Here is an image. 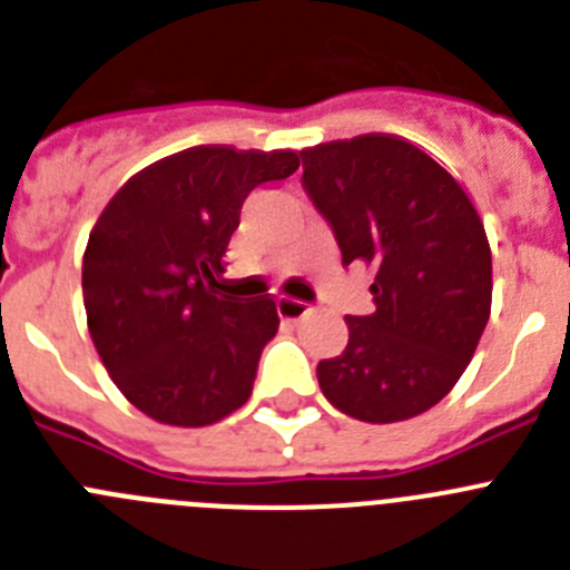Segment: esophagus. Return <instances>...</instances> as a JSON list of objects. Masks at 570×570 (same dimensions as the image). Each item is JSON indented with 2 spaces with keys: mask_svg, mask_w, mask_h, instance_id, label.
Wrapping results in <instances>:
<instances>
[{
  "mask_svg": "<svg viewBox=\"0 0 570 570\" xmlns=\"http://www.w3.org/2000/svg\"><path fill=\"white\" fill-rule=\"evenodd\" d=\"M276 311H279L282 320H288V322H296L302 320V316L308 314V302H302V299H291V296H279L276 299Z\"/></svg>",
  "mask_w": 570,
  "mask_h": 570,
  "instance_id": "1",
  "label": "esophagus"
}]
</instances>
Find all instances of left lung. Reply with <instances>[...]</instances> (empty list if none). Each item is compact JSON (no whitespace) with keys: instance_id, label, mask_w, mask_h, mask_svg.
I'll return each mask as SVG.
<instances>
[{"instance_id":"1","label":"left lung","mask_w":570,"mask_h":570,"mask_svg":"<svg viewBox=\"0 0 570 570\" xmlns=\"http://www.w3.org/2000/svg\"><path fill=\"white\" fill-rule=\"evenodd\" d=\"M302 168L342 265L374 271L376 311L345 316V351L316 365L322 394L374 425L425 414L465 374L491 316V245L471 196L394 134L314 145Z\"/></svg>"}]
</instances>
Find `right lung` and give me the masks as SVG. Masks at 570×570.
Returning a JSON list of instances; mask_svg holds the SVG:
<instances>
[{
  "label": "right lung",
  "instance_id": "right-lung-1",
  "mask_svg": "<svg viewBox=\"0 0 570 570\" xmlns=\"http://www.w3.org/2000/svg\"><path fill=\"white\" fill-rule=\"evenodd\" d=\"M296 168V150L196 145L130 176L99 214L82 256L88 331L114 385L150 420L203 428L248 402L279 331L276 302L216 285L245 196Z\"/></svg>",
  "mask_w": 570,
  "mask_h": 570
}]
</instances>
